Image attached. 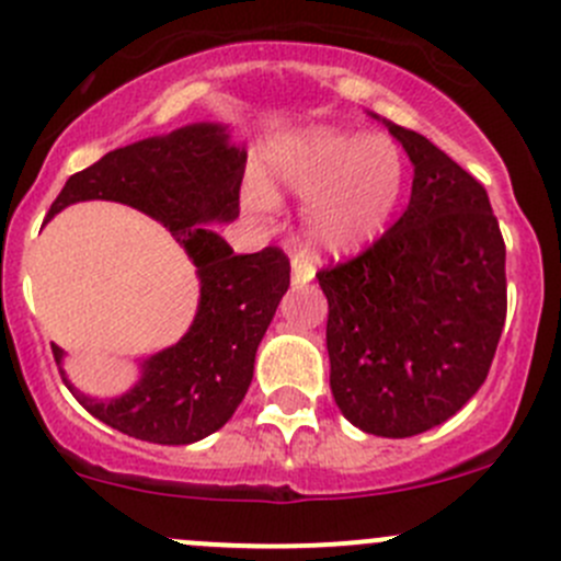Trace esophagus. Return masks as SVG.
Segmentation results:
<instances>
[{"label":"esophagus","instance_id":"obj_1","mask_svg":"<svg viewBox=\"0 0 561 561\" xmlns=\"http://www.w3.org/2000/svg\"><path fill=\"white\" fill-rule=\"evenodd\" d=\"M290 268H293V285H309V282L314 279V265L309 263L304 254H296V257H293Z\"/></svg>","mask_w":561,"mask_h":561}]
</instances>
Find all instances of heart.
Here are the masks:
<instances>
[{
  "mask_svg": "<svg viewBox=\"0 0 561 561\" xmlns=\"http://www.w3.org/2000/svg\"><path fill=\"white\" fill-rule=\"evenodd\" d=\"M271 186L304 201V239L317 254H358L388 233L407 190V162L388 135L307 127L276 140L265 157ZM268 184L249 179L241 192L254 217L274 211Z\"/></svg>",
  "mask_w": 561,
  "mask_h": 561,
  "instance_id": "b5f03b06",
  "label": "heart"
}]
</instances>
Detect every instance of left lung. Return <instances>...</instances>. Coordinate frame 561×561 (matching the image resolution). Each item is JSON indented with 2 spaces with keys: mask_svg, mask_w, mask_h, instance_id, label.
<instances>
[{
  "mask_svg": "<svg viewBox=\"0 0 561 561\" xmlns=\"http://www.w3.org/2000/svg\"><path fill=\"white\" fill-rule=\"evenodd\" d=\"M380 122L415 171L410 206L317 279L336 407L360 432L401 439L454 417L483 386L507 312L505 241L478 179L423 135Z\"/></svg>",
  "mask_w": 561,
  "mask_h": 561,
  "instance_id": "8db88e82",
  "label": "left lung"
}]
</instances>
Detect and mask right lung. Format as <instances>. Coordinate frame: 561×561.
<instances>
[{"mask_svg": "<svg viewBox=\"0 0 561 561\" xmlns=\"http://www.w3.org/2000/svg\"><path fill=\"white\" fill-rule=\"evenodd\" d=\"M247 151L222 124H186L168 135L107 151L76 173L50 206L116 201L165 225L190 254L201 279V298L190 331L140 360V377L116 399H92L67 380L65 350L54 344L61 380L98 421L157 445H190L233 417L247 396L254 353L282 296L290 287V260L282 249L236 254L208 225L239 217V190Z\"/></svg>", "mask_w": 561, "mask_h": 561, "instance_id": "right-lung-1", "label": "right lung"}]
</instances>
